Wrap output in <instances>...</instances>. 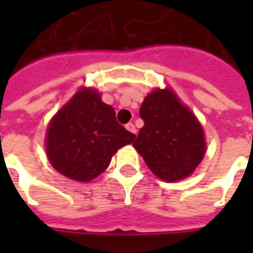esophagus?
<instances>
[{"label": "esophagus", "instance_id": "obj_1", "mask_svg": "<svg viewBox=\"0 0 253 253\" xmlns=\"http://www.w3.org/2000/svg\"><path fill=\"white\" fill-rule=\"evenodd\" d=\"M126 128L130 132H132V134H135L137 132V128H135V126L132 125V123H127L126 125Z\"/></svg>", "mask_w": 253, "mask_h": 253}]
</instances>
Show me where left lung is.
Returning a JSON list of instances; mask_svg holds the SVG:
<instances>
[{
  "label": "left lung",
  "mask_w": 253,
  "mask_h": 253,
  "mask_svg": "<svg viewBox=\"0 0 253 253\" xmlns=\"http://www.w3.org/2000/svg\"><path fill=\"white\" fill-rule=\"evenodd\" d=\"M143 127L132 143L149 169L164 181L190 176L206 152L201 123L169 88L156 89L143 100Z\"/></svg>",
  "instance_id": "8db88e82"
}]
</instances>
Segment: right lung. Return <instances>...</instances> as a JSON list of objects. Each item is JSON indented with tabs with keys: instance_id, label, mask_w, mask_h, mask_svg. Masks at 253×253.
Returning a JSON list of instances; mask_svg holds the SVG:
<instances>
[{
	"instance_id": "obj_1",
	"label": "right lung",
	"mask_w": 253,
	"mask_h": 253,
	"mask_svg": "<svg viewBox=\"0 0 253 253\" xmlns=\"http://www.w3.org/2000/svg\"><path fill=\"white\" fill-rule=\"evenodd\" d=\"M115 115L97 90L80 89L47 128V157L52 167L77 181L101 175L118 149L135 139V134L119 125Z\"/></svg>"
}]
</instances>
